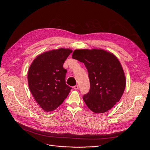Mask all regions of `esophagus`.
<instances>
[{"label": "esophagus", "instance_id": "34e87169", "mask_svg": "<svg viewBox=\"0 0 150 150\" xmlns=\"http://www.w3.org/2000/svg\"><path fill=\"white\" fill-rule=\"evenodd\" d=\"M74 88L75 90H78V89L79 88V86H78V85H75V86L74 87Z\"/></svg>", "mask_w": 150, "mask_h": 150}]
</instances>
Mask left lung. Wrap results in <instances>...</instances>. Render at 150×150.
Segmentation results:
<instances>
[{
	"label": "left lung",
	"instance_id": "1",
	"mask_svg": "<svg viewBox=\"0 0 150 150\" xmlns=\"http://www.w3.org/2000/svg\"><path fill=\"white\" fill-rule=\"evenodd\" d=\"M72 58L82 62L86 67L90 82L89 92L83 100L96 113L112 109L124 92L126 79L117 58L102 49L75 50Z\"/></svg>",
	"mask_w": 150,
	"mask_h": 150
}]
</instances>
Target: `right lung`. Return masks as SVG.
<instances>
[{"instance_id":"obj_1","label":"right lung","mask_w":150,"mask_h":150,"mask_svg":"<svg viewBox=\"0 0 150 150\" xmlns=\"http://www.w3.org/2000/svg\"><path fill=\"white\" fill-rule=\"evenodd\" d=\"M72 50L60 48L38 56L28 72L30 91L46 112L55 110L63 102L72 89L66 84L67 70L63 63Z\"/></svg>"}]
</instances>
